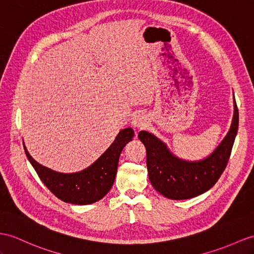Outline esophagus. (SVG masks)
I'll return each instance as SVG.
<instances>
[{
    "instance_id": "esophagus-1",
    "label": "esophagus",
    "mask_w": 254,
    "mask_h": 254,
    "mask_svg": "<svg viewBox=\"0 0 254 254\" xmlns=\"http://www.w3.org/2000/svg\"><path fill=\"white\" fill-rule=\"evenodd\" d=\"M131 123H132L133 127L143 128V127H146L148 121H147V117H146L144 114L138 113V114H135V115L133 116V119H132V122H131Z\"/></svg>"
}]
</instances>
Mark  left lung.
I'll use <instances>...</instances> for the list:
<instances>
[{"instance_id": "left-lung-1", "label": "left lung", "mask_w": 254, "mask_h": 254, "mask_svg": "<svg viewBox=\"0 0 254 254\" xmlns=\"http://www.w3.org/2000/svg\"><path fill=\"white\" fill-rule=\"evenodd\" d=\"M238 109L234 99V115L230 130L215 150L195 162L174 155L155 135L140 131L138 137L146 148L148 179L153 188L170 199H189L211 189L223 174L238 130Z\"/></svg>"}]
</instances>
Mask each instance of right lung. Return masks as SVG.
I'll return each instance as SVG.
<instances>
[{"instance_id":"right-lung-1","label":"right lung","mask_w":254,"mask_h":254,"mask_svg":"<svg viewBox=\"0 0 254 254\" xmlns=\"http://www.w3.org/2000/svg\"><path fill=\"white\" fill-rule=\"evenodd\" d=\"M134 135L132 128L119 132L112 144L96 162L75 174H61L40 165L30 155L23 144L24 152L42 182L52 193L64 202L74 205H89L106 196L114 183L120 155Z\"/></svg>"}]
</instances>
